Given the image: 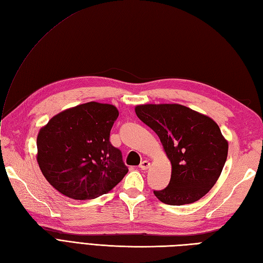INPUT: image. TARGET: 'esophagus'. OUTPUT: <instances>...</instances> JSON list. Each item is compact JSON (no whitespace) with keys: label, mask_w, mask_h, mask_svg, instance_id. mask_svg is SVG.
Segmentation results:
<instances>
[{"label":"esophagus","mask_w":263,"mask_h":263,"mask_svg":"<svg viewBox=\"0 0 263 263\" xmlns=\"http://www.w3.org/2000/svg\"><path fill=\"white\" fill-rule=\"evenodd\" d=\"M149 166H151V163L148 161H143L139 165V168L143 170V171H146V170H148Z\"/></svg>","instance_id":"obj_1"}]
</instances>
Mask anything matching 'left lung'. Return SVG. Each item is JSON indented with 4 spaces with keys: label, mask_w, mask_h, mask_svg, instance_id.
I'll list each match as a JSON object with an SVG mask.
<instances>
[{
    "label": "left lung",
    "mask_w": 263,
    "mask_h": 263,
    "mask_svg": "<svg viewBox=\"0 0 263 263\" xmlns=\"http://www.w3.org/2000/svg\"><path fill=\"white\" fill-rule=\"evenodd\" d=\"M135 112L157 134L172 164L170 184L154 194L170 205L200 200L219 180L228 157L229 144L220 127L178 104L138 105Z\"/></svg>",
    "instance_id": "obj_1"
}]
</instances>
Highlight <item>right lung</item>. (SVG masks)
<instances>
[{"mask_svg": "<svg viewBox=\"0 0 263 263\" xmlns=\"http://www.w3.org/2000/svg\"><path fill=\"white\" fill-rule=\"evenodd\" d=\"M114 105L90 101L59 112L36 138V161L46 180L61 194L91 200L112 190L128 168L110 144L118 117Z\"/></svg>", "mask_w": 263, "mask_h": 263, "instance_id": "right-lung-1", "label": "right lung"}]
</instances>
